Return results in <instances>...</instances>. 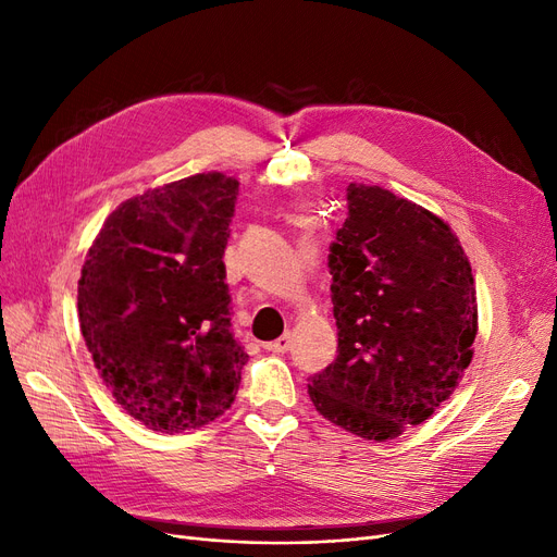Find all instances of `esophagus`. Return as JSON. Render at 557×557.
Segmentation results:
<instances>
[{
	"instance_id": "34e87169",
	"label": "esophagus",
	"mask_w": 557,
	"mask_h": 557,
	"mask_svg": "<svg viewBox=\"0 0 557 557\" xmlns=\"http://www.w3.org/2000/svg\"><path fill=\"white\" fill-rule=\"evenodd\" d=\"M292 342H294V336L292 334H282L280 338H275V342H271V344H265L263 348L269 350V352H286L288 348H292Z\"/></svg>"
}]
</instances>
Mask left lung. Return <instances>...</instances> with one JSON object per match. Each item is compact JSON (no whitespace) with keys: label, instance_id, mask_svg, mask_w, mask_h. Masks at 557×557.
I'll list each match as a JSON object with an SVG mask.
<instances>
[{"label":"left lung","instance_id":"obj_1","mask_svg":"<svg viewBox=\"0 0 557 557\" xmlns=\"http://www.w3.org/2000/svg\"><path fill=\"white\" fill-rule=\"evenodd\" d=\"M346 200L327 255L338 348L309 398L334 425L384 442L423 423L471 364L475 286L457 236L428 209L367 184Z\"/></svg>","mask_w":557,"mask_h":557}]
</instances>
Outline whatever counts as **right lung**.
I'll use <instances>...</instances> for the list:
<instances>
[{"instance_id": "obj_1", "label": "right lung", "mask_w": 557, "mask_h": 557, "mask_svg": "<svg viewBox=\"0 0 557 557\" xmlns=\"http://www.w3.org/2000/svg\"><path fill=\"white\" fill-rule=\"evenodd\" d=\"M236 196L223 173L148 190L109 215L86 255V348L115 403L154 432L202 428L236 398L248 355L223 261Z\"/></svg>"}]
</instances>
